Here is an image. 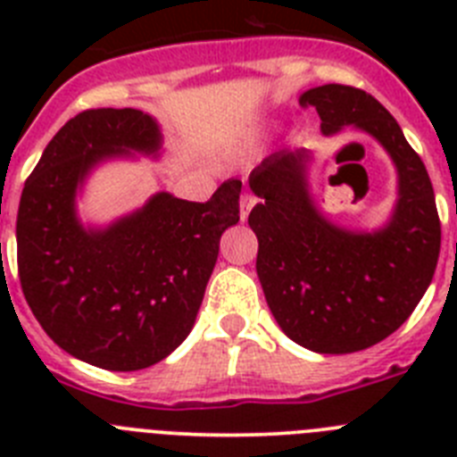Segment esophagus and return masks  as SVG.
I'll return each instance as SVG.
<instances>
[{"label":"esophagus","instance_id":"34e87169","mask_svg":"<svg viewBox=\"0 0 457 457\" xmlns=\"http://www.w3.org/2000/svg\"><path fill=\"white\" fill-rule=\"evenodd\" d=\"M256 204H258V199H256V196H253V194H249V192L242 194V199H240V220L242 221L247 220L249 212H252V208Z\"/></svg>","mask_w":457,"mask_h":457}]
</instances>
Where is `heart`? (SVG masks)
<instances>
[{
    "instance_id": "b5f03b06",
    "label": "heart",
    "mask_w": 457,
    "mask_h": 457,
    "mask_svg": "<svg viewBox=\"0 0 457 457\" xmlns=\"http://www.w3.org/2000/svg\"><path fill=\"white\" fill-rule=\"evenodd\" d=\"M253 144H256V137L249 135V137H245V139H240V144H237V146L233 148V151H236V153H245V151H249V148H252Z\"/></svg>"
}]
</instances>
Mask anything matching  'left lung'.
Here are the masks:
<instances>
[{"label": "left lung", "instance_id": "obj_1", "mask_svg": "<svg viewBox=\"0 0 457 457\" xmlns=\"http://www.w3.org/2000/svg\"><path fill=\"white\" fill-rule=\"evenodd\" d=\"M300 104L318 109L325 137L345 125L373 137L398 173V199L385 226L353 231L311 196V151L272 153L249 176L261 199L249 212L256 272L286 337L320 354L357 353L394 334L433 281L442 245L433 183L401 125L361 88L325 84Z\"/></svg>", "mask_w": 457, "mask_h": 457}]
</instances>
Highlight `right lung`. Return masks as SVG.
<instances>
[{
  "label": "right lung",
  "mask_w": 457,
  "mask_h": 457,
  "mask_svg": "<svg viewBox=\"0 0 457 457\" xmlns=\"http://www.w3.org/2000/svg\"><path fill=\"white\" fill-rule=\"evenodd\" d=\"M162 132L139 109H87L52 137L22 189L18 272L47 337L107 370L162 361L192 332L220 237L240 221V180L205 204L153 194L130 215L84 226L78 192L98 164L160 155Z\"/></svg>",
  "instance_id": "1"
}]
</instances>
